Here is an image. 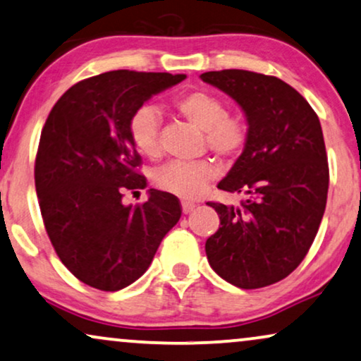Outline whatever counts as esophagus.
Listing matches in <instances>:
<instances>
[{
    "label": "esophagus",
    "mask_w": 361,
    "mask_h": 361,
    "mask_svg": "<svg viewBox=\"0 0 361 361\" xmlns=\"http://www.w3.org/2000/svg\"><path fill=\"white\" fill-rule=\"evenodd\" d=\"M194 209H195L194 202H182V212H184V214H190Z\"/></svg>",
    "instance_id": "34e87169"
}]
</instances>
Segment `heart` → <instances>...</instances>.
<instances>
[{
	"mask_svg": "<svg viewBox=\"0 0 361 361\" xmlns=\"http://www.w3.org/2000/svg\"><path fill=\"white\" fill-rule=\"evenodd\" d=\"M174 108L190 123L204 131L205 145L225 159L238 156L248 140V126L240 115L226 113L225 102L214 92L195 88L184 92L174 100ZM161 116L151 105H142L131 115L130 137L141 154L156 157L161 154ZM219 174L214 161L167 162L152 174L157 189L180 199H195L204 194L210 180Z\"/></svg>",
	"mask_w": 361,
	"mask_h": 361,
	"instance_id": "1",
	"label": "heart"
}]
</instances>
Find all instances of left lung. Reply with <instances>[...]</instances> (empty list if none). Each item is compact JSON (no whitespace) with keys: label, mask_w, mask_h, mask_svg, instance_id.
<instances>
[{"label":"left lung","mask_w":361,"mask_h":361,"mask_svg":"<svg viewBox=\"0 0 361 361\" xmlns=\"http://www.w3.org/2000/svg\"><path fill=\"white\" fill-rule=\"evenodd\" d=\"M200 78L233 98L248 121L245 149L219 182L245 199L240 207L207 202L220 216L207 258L236 288H264L298 268L322 221L329 190L322 128L307 100L278 77L228 68Z\"/></svg>","instance_id":"obj_1"}]
</instances>
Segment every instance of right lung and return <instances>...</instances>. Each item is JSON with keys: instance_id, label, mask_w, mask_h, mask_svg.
I'll return each instance as SVG.
<instances>
[{"instance_id": "add662e5", "label": "right lung", "mask_w": 361, "mask_h": 361, "mask_svg": "<svg viewBox=\"0 0 361 361\" xmlns=\"http://www.w3.org/2000/svg\"><path fill=\"white\" fill-rule=\"evenodd\" d=\"M184 78L105 72L68 88L49 113L34 166L39 207L63 266L92 288L113 293L135 283L180 219L179 199L167 192L149 189L136 207L121 199L146 187L131 115Z\"/></svg>"}]
</instances>
